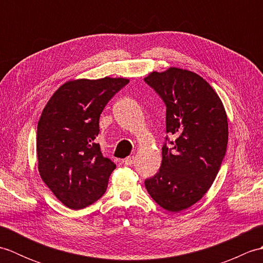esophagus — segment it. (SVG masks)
Instances as JSON below:
<instances>
[{"label":"esophagus","instance_id":"1","mask_svg":"<svg viewBox=\"0 0 263 263\" xmlns=\"http://www.w3.org/2000/svg\"><path fill=\"white\" fill-rule=\"evenodd\" d=\"M133 163H135V156H128L124 160V164L126 166H131Z\"/></svg>","mask_w":263,"mask_h":263}]
</instances>
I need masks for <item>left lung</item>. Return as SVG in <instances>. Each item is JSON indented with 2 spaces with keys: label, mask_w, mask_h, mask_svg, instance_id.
Here are the masks:
<instances>
[{
  "label": "left lung",
  "mask_w": 263,
  "mask_h": 263,
  "mask_svg": "<svg viewBox=\"0 0 263 263\" xmlns=\"http://www.w3.org/2000/svg\"><path fill=\"white\" fill-rule=\"evenodd\" d=\"M166 104V132L176 139L161 149L163 160L144 181L161 208L178 212L197 203L214 183L225 157L227 114L221 99L202 77L168 68L144 78ZM167 140V138H166Z\"/></svg>",
  "instance_id": "1"
}]
</instances>
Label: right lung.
<instances>
[{
    "label": "right lung",
    "mask_w": 263,
    "mask_h": 263,
    "mask_svg": "<svg viewBox=\"0 0 263 263\" xmlns=\"http://www.w3.org/2000/svg\"><path fill=\"white\" fill-rule=\"evenodd\" d=\"M128 81L110 77L66 81L42 111L36 144L39 175L70 209L86 208L106 192L116 166L95 141L99 117Z\"/></svg>",
    "instance_id": "1"
}]
</instances>
